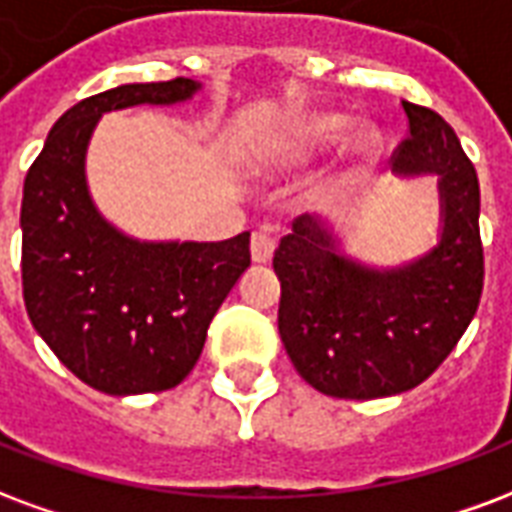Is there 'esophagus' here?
<instances>
[{"mask_svg":"<svg viewBox=\"0 0 512 512\" xmlns=\"http://www.w3.org/2000/svg\"><path fill=\"white\" fill-rule=\"evenodd\" d=\"M274 249L276 241L268 236L266 230H257L255 236H252V260H255V263H271Z\"/></svg>","mask_w":512,"mask_h":512,"instance_id":"esophagus-1","label":"esophagus"}]
</instances>
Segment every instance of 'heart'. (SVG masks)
I'll list each match as a JSON object with an SVG mask.
<instances>
[{"instance_id": "b5f03b06", "label": "heart", "mask_w": 512, "mask_h": 512, "mask_svg": "<svg viewBox=\"0 0 512 512\" xmlns=\"http://www.w3.org/2000/svg\"><path fill=\"white\" fill-rule=\"evenodd\" d=\"M344 130H347V119L339 113H312L306 119L295 121L260 149L255 160L257 173L263 179H279V176L304 168L317 160L323 151L331 149L333 143L342 138ZM374 146H377L374 132H358L347 146V157L352 162L369 160Z\"/></svg>"}]
</instances>
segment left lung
I'll return each mask as SVG.
<instances>
[{
    "instance_id": "obj_1",
    "label": "left lung",
    "mask_w": 512,
    "mask_h": 512,
    "mask_svg": "<svg viewBox=\"0 0 512 512\" xmlns=\"http://www.w3.org/2000/svg\"><path fill=\"white\" fill-rule=\"evenodd\" d=\"M410 138L393 173L437 176L439 241L426 255L374 268L339 249L317 217H298L279 241V336L295 372L333 399H382L437 372L478 312L483 293L480 184L439 113L401 102Z\"/></svg>"
}]
</instances>
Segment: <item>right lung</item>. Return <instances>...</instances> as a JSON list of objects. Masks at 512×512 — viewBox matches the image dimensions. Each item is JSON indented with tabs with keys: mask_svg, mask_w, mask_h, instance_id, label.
I'll use <instances>...</instances> for the list:
<instances>
[{
	"mask_svg": "<svg viewBox=\"0 0 512 512\" xmlns=\"http://www.w3.org/2000/svg\"><path fill=\"white\" fill-rule=\"evenodd\" d=\"M192 78L124 83L86 97L48 132L21 200V279L34 331L70 372L111 396L176 388L214 314L249 268V233L227 241H138L102 217L86 149L102 113L176 105Z\"/></svg>",
	"mask_w": 512,
	"mask_h": 512,
	"instance_id": "right-lung-1",
	"label": "right lung"
}]
</instances>
